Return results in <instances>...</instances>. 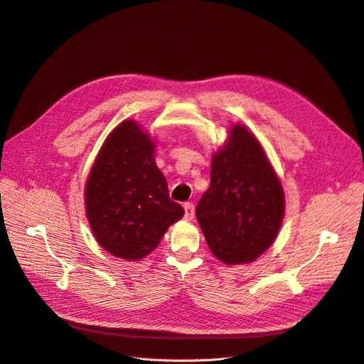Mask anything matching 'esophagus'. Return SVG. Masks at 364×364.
<instances>
[{
	"mask_svg": "<svg viewBox=\"0 0 364 364\" xmlns=\"http://www.w3.org/2000/svg\"><path fill=\"white\" fill-rule=\"evenodd\" d=\"M183 209H185V220H193L194 218V205L188 202L183 205Z\"/></svg>",
	"mask_w": 364,
	"mask_h": 364,
	"instance_id": "obj_1",
	"label": "esophagus"
}]
</instances>
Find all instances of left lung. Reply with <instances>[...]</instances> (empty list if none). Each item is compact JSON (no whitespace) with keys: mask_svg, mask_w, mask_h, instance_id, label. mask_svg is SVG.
I'll use <instances>...</instances> for the list:
<instances>
[{"mask_svg":"<svg viewBox=\"0 0 364 364\" xmlns=\"http://www.w3.org/2000/svg\"><path fill=\"white\" fill-rule=\"evenodd\" d=\"M285 196L261 142L243 124H232L214 151L211 185L196 217L214 257L228 266L249 264L278 237Z\"/></svg>","mask_w":364,"mask_h":364,"instance_id":"8db88e82","label":"left lung"}]
</instances>
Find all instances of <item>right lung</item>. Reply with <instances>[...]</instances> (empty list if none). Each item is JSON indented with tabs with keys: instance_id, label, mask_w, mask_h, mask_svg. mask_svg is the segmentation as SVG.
I'll list each match as a JSON object with an SVG mask.
<instances>
[{
	"instance_id": "1",
	"label": "right lung",
	"mask_w": 364,
	"mask_h": 364,
	"mask_svg": "<svg viewBox=\"0 0 364 364\" xmlns=\"http://www.w3.org/2000/svg\"><path fill=\"white\" fill-rule=\"evenodd\" d=\"M155 149L135 119L123 121L105 139L85 185L86 218L97 243L126 261L155 250L185 213L170 200Z\"/></svg>"
}]
</instances>
